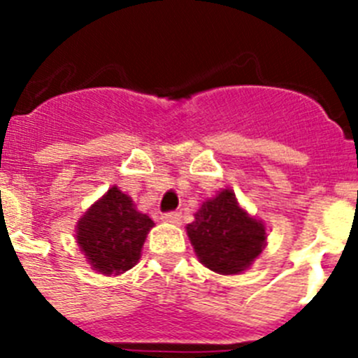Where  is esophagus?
<instances>
[{
    "label": "esophagus",
    "instance_id": "obj_1",
    "mask_svg": "<svg viewBox=\"0 0 358 358\" xmlns=\"http://www.w3.org/2000/svg\"><path fill=\"white\" fill-rule=\"evenodd\" d=\"M161 218H163V222L179 224L181 222V213H177V211H169V213L161 215Z\"/></svg>",
    "mask_w": 358,
    "mask_h": 358
}]
</instances>
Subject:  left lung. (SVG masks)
<instances>
[{"mask_svg": "<svg viewBox=\"0 0 358 358\" xmlns=\"http://www.w3.org/2000/svg\"><path fill=\"white\" fill-rule=\"evenodd\" d=\"M186 233L199 262L218 274L245 271L267 243L265 224L240 208L231 189L202 202Z\"/></svg>", "mask_w": 358, "mask_h": 358, "instance_id": "obj_1", "label": "left lung"}]
</instances>
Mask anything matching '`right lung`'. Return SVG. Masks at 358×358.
Instances as JSON below:
<instances>
[{"mask_svg":"<svg viewBox=\"0 0 358 358\" xmlns=\"http://www.w3.org/2000/svg\"><path fill=\"white\" fill-rule=\"evenodd\" d=\"M152 226V218L113 186L78 220L77 243L93 271L106 276L122 274L138 264Z\"/></svg>","mask_w":358,"mask_h":358,"instance_id":"1","label":"right lung"}]
</instances>
